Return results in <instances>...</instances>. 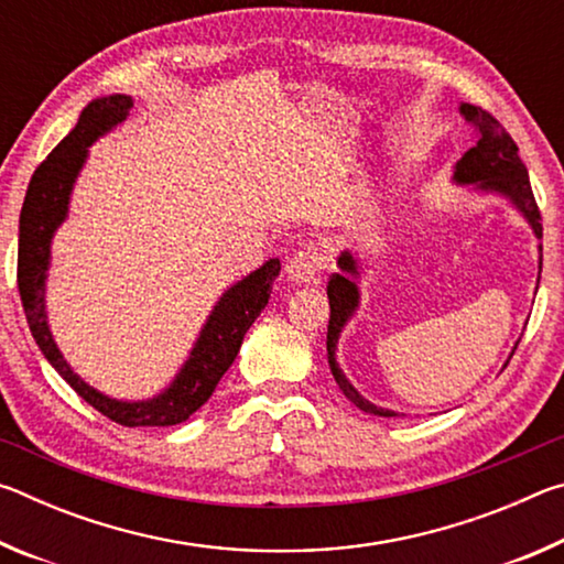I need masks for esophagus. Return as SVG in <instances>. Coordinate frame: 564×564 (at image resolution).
<instances>
[{"mask_svg":"<svg viewBox=\"0 0 564 564\" xmlns=\"http://www.w3.org/2000/svg\"><path fill=\"white\" fill-rule=\"evenodd\" d=\"M323 269H326V256L316 246L301 248L285 263V273L293 283H318Z\"/></svg>","mask_w":564,"mask_h":564,"instance_id":"34e87169","label":"esophagus"}]
</instances>
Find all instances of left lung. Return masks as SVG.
<instances>
[{"label": "left lung", "instance_id": "obj_1", "mask_svg": "<svg viewBox=\"0 0 564 564\" xmlns=\"http://www.w3.org/2000/svg\"><path fill=\"white\" fill-rule=\"evenodd\" d=\"M460 113L465 121L473 123L475 129V147L467 149L463 159L455 164V181L457 184H477L485 191H498V194L508 196L514 204V208L528 218L532 231L538 238H542V216L538 202H534L532 186L528 169H524L522 159L518 154V144L512 137L502 129V123L492 117V113L482 111L473 104H460ZM340 273H333L328 281V303H330V321H328V362L330 373L336 378L338 388L343 390L352 405L366 410L370 415L380 417H395L398 413L386 408H378L370 400L362 398L356 388L348 383V378L343 376V370L336 362V343L343 326L348 318L356 313L360 293H358V261L352 259L350 251H343L340 259ZM540 271H542V246H540ZM518 348V346H514ZM514 352V350H512Z\"/></svg>", "mask_w": 564, "mask_h": 564}]
</instances>
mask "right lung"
Here are the masks:
<instances>
[{
    "label": "right lung",
    "instance_id": "right-lung-1",
    "mask_svg": "<svg viewBox=\"0 0 564 564\" xmlns=\"http://www.w3.org/2000/svg\"><path fill=\"white\" fill-rule=\"evenodd\" d=\"M133 107L127 94H113V97L94 99L82 111L76 127L56 144V149L36 166L34 176L26 188L22 214H19V256H17V283L22 305L26 313V323L42 348L44 358L52 362L66 383L79 393L91 408L101 415L127 427H147V425H176L184 423L202 408L218 386V380L231 368L238 356L246 330L253 326L259 313L271 299V285L281 271V261H265L259 271L246 275L243 281L231 285L221 301L214 305L212 316L198 336L186 366L181 368L174 383L164 393L141 400V403H127V400H113L101 395L99 390L84 383L74 373L69 362L56 348V343L46 326L44 311V281L50 269V246L52 236L66 218L69 208V194L79 169L87 161L89 147L101 133L117 127L127 119Z\"/></svg>",
    "mask_w": 564,
    "mask_h": 564
}]
</instances>
